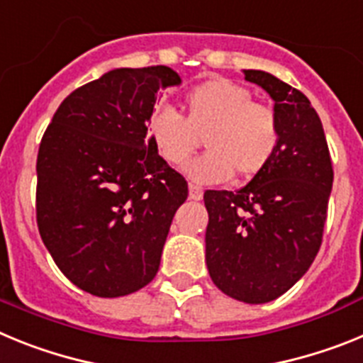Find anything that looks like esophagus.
Returning a JSON list of instances; mask_svg holds the SVG:
<instances>
[{"label":"esophagus","instance_id":"obj_1","mask_svg":"<svg viewBox=\"0 0 363 363\" xmlns=\"http://www.w3.org/2000/svg\"><path fill=\"white\" fill-rule=\"evenodd\" d=\"M189 198L196 201L201 200V198H203V189L198 187V185L194 184H189Z\"/></svg>","mask_w":363,"mask_h":363}]
</instances>
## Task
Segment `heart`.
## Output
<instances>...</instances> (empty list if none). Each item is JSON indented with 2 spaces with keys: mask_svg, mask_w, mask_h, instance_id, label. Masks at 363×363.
Here are the masks:
<instances>
[{
  "mask_svg": "<svg viewBox=\"0 0 363 363\" xmlns=\"http://www.w3.org/2000/svg\"><path fill=\"white\" fill-rule=\"evenodd\" d=\"M185 116L169 105L152 111L147 136L171 165L191 156L205 134L207 152L185 165L196 184H221L234 172L252 178L267 169L280 145V121L274 108L258 104L247 86L227 78H209L185 94Z\"/></svg>",
  "mask_w": 363,
  "mask_h": 363,
  "instance_id": "b5f03b06",
  "label": "heart"
}]
</instances>
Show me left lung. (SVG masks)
Returning a JSON list of instances; mask_svg holds the SVG:
<instances>
[{"mask_svg": "<svg viewBox=\"0 0 363 363\" xmlns=\"http://www.w3.org/2000/svg\"><path fill=\"white\" fill-rule=\"evenodd\" d=\"M274 99L280 145L240 191H207L205 262L221 293L267 303L307 272L322 245L333 163L322 121L306 94L264 70H243Z\"/></svg>", "mask_w": 363, "mask_h": 363, "instance_id": "left-lung-1", "label": "left lung"}]
</instances>
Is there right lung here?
<instances>
[{"label":"right lung","mask_w":363,"mask_h":363,"mask_svg":"<svg viewBox=\"0 0 363 363\" xmlns=\"http://www.w3.org/2000/svg\"><path fill=\"white\" fill-rule=\"evenodd\" d=\"M165 65L114 69L70 92L38 152L41 240L76 287L118 298L160 269L187 182L147 136L158 91L179 85Z\"/></svg>","instance_id":"right-lung-1"}]
</instances>
